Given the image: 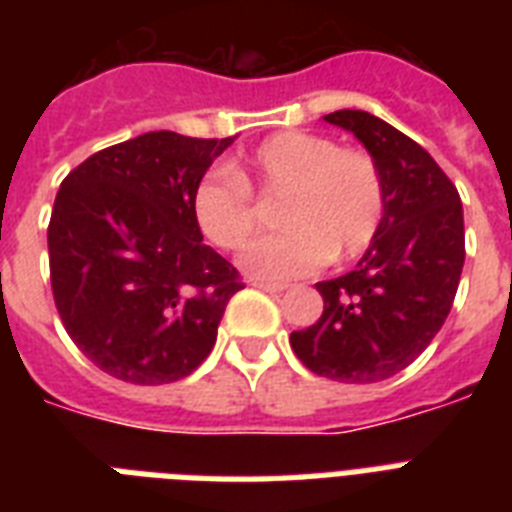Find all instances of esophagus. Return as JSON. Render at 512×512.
<instances>
[{"label": "esophagus", "instance_id": "obj_1", "mask_svg": "<svg viewBox=\"0 0 512 512\" xmlns=\"http://www.w3.org/2000/svg\"><path fill=\"white\" fill-rule=\"evenodd\" d=\"M257 289H263V292H271V295H279L287 289V284H279V281H263V279H255L252 281Z\"/></svg>", "mask_w": 512, "mask_h": 512}]
</instances>
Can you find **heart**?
<instances>
[{
    "label": "heart",
    "mask_w": 512,
    "mask_h": 512,
    "mask_svg": "<svg viewBox=\"0 0 512 512\" xmlns=\"http://www.w3.org/2000/svg\"><path fill=\"white\" fill-rule=\"evenodd\" d=\"M249 188L284 196V231L255 241L241 255L244 271L255 279H300L332 257L353 260L372 247L385 220L377 159L361 148H337L316 132H276L233 172H209L196 185V225L225 252L241 249L257 231L260 212Z\"/></svg>",
    "instance_id": "obj_1"
}]
</instances>
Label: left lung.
<instances>
[{
	"label": "left lung",
	"mask_w": 512,
	"mask_h": 512,
	"mask_svg": "<svg viewBox=\"0 0 512 512\" xmlns=\"http://www.w3.org/2000/svg\"><path fill=\"white\" fill-rule=\"evenodd\" d=\"M324 122L353 132L385 180V220L356 271L319 281L321 319L289 345L313 374L380 382L412 364L444 327L465 263L462 201L436 159L366 111Z\"/></svg>",
	"instance_id": "left-lung-1"
}]
</instances>
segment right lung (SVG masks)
<instances>
[{"instance_id": "right-lung-1", "label": "right lung", "mask_w": 512, "mask_h": 512, "mask_svg": "<svg viewBox=\"0 0 512 512\" xmlns=\"http://www.w3.org/2000/svg\"><path fill=\"white\" fill-rule=\"evenodd\" d=\"M231 143L146 132L92 154L60 183L47 228L55 308L76 348L116 380L188 377L244 289L201 241L191 207Z\"/></svg>"}]
</instances>
